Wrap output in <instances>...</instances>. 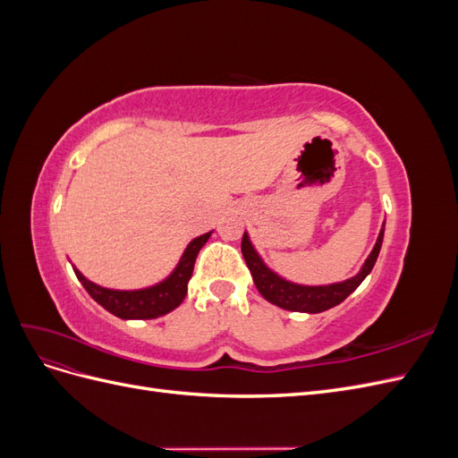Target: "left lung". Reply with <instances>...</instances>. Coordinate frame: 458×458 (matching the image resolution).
<instances>
[{
	"label": "left lung",
	"mask_w": 458,
	"mask_h": 458,
	"mask_svg": "<svg viewBox=\"0 0 458 458\" xmlns=\"http://www.w3.org/2000/svg\"><path fill=\"white\" fill-rule=\"evenodd\" d=\"M382 239H384V225L380 229L377 244H374L372 252L369 254L367 261L363 263L361 271H359L348 281L327 284V286H303V284H294V283L284 281L283 276L273 273L266 266V263L261 261V258L254 250V246H252L250 239H248L246 233L242 234L241 250H242L248 269H250V273H252L256 288L267 301L275 303V306H279L283 310H288V311L321 313V311H327L330 308L338 306V303H342L359 284L365 281V276L372 271L374 263H377V258H378L380 248H382Z\"/></svg>",
	"instance_id": "left-lung-1"
}]
</instances>
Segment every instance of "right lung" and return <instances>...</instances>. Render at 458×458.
<instances>
[{"instance_id": "1", "label": "right lung", "mask_w": 458, "mask_h": 458, "mask_svg": "<svg viewBox=\"0 0 458 458\" xmlns=\"http://www.w3.org/2000/svg\"><path fill=\"white\" fill-rule=\"evenodd\" d=\"M210 234L212 231L200 234L195 241H191L182 259H179L177 267L168 279H164L162 283L148 288L110 290L88 281L78 269H74V273L78 276V281L88 290V294L108 313H113L120 318H157L160 315L170 313L185 300L192 267H195L200 248L206 244L208 239H210Z\"/></svg>"}]
</instances>
